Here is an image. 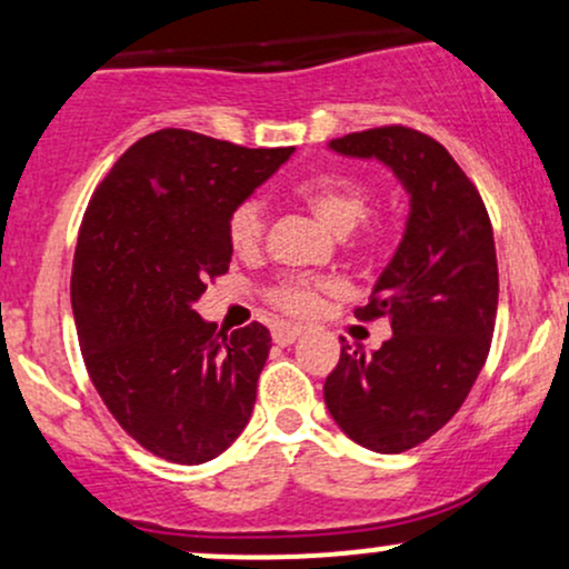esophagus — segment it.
<instances>
[{
  "label": "esophagus",
  "mask_w": 569,
  "mask_h": 569,
  "mask_svg": "<svg viewBox=\"0 0 569 569\" xmlns=\"http://www.w3.org/2000/svg\"><path fill=\"white\" fill-rule=\"evenodd\" d=\"M299 335H302V327H289V323H283V327L274 329L272 340L278 342V346H291Z\"/></svg>",
  "instance_id": "34e87169"
}]
</instances>
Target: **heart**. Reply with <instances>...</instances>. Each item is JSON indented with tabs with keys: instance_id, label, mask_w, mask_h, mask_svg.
<instances>
[{
	"instance_id": "b5f03b06",
	"label": "heart",
	"mask_w": 569,
	"mask_h": 569,
	"mask_svg": "<svg viewBox=\"0 0 569 569\" xmlns=\"http://www.w3.org/2000/svg\"><path fill=\"white\" fill-rule=\"evenodd\" d=\"M297 193L305 199L313 213L327 223L329 229H335L337 234H348L351 229L359 227L361 218L367 216L372 202V193L365 183H359L356 178L348 174H313V178L302 180L297 186ZM267 232V208L261 199H242L240 204H234V210L229 213L227 221V234L229 242L237 253L248 256L261 246ZM386 227H372L367 232V246L378 248L383 246ZM332 289L329 280L321 278H308V274H291V278L280 280L278 286H272L270 299L278 308H283L291 316H310L321 302L323 291Z\"/></svg>"
}]
</instances>
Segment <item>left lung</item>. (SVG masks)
Instances as JSON below:
<instances>
[{
  "label": "left lung",
  "mask_w": 569,
  "mask_h": 569,
  "mask_svg": "<svg viewBox=\"0 0 569 569\" xmlns=\"http://www.w3.org/2000/svg\"><path fill=\"white\" fill-rule=\"evenodd\" d=\"M348 159H376L410 199L402 240L359 318L389 316L378 351L342 346L323 402L353 442L402 453L461 408L495 335V232L476 186L429 134L380 127L329 142Z\"/></svg>",
  "instance_id": "obj_1"
}]
</instances>
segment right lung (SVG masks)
Instances as JSON below:
<instances>
[{"label": "right lung", "mask_w": 569, "mask_h": 569, "mask_svg": "<svg viewBox=\"0 0 569 569\" xmlns=\"http://www.w3.org/2000/svg\"><path fill=\"white\" fill-rule=\"evenodd\" d=\"M291 153L161 129L112 164L80 223L72 316L86 370L112 418L174 465L216 459L253 413L270 332L223 335L193 302L229 270L234 204Z\"/></svg>", "instance_id": "1"}]
</instances>
